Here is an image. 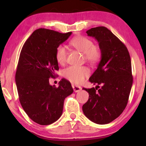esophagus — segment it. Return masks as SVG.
Segmentation results:
<instances>
[{"instance_id":"obj_1","label":"esophagus","mask_w":146,"mask_h":146,"mask_svg":"<svg viewBox=\"0 0 146 146\" xmlns=\"http://www.w3.org/2000/svg\"><path fill=\"white\" fill-rule=\"evenodd\" d=\"M72 88H73L74 91L75 92H78L81 90V89H82V88L80 86H79L72 84Z\"/></svg>"}]
</instances>
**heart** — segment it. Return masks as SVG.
<instances>
[{
  "mask_svg": "<svg viewBox=\"0 0 146 146\" xmlns=\"http://www.w3.org/2000/svg\"><path fill=\"white\" fill-rule=\"evenodd\" d=\"M70 45L77 50L84 54V59L89 63L96 64L100 60L102 52L98 45L94 44L91 39L85 36L74 38L70 41ZM68 52L65 46L60 44L56 49V59L60 64L66 62ZM90 71L86 66H71L64 70V76L66 78L72 82L80 84L84 81L86 77L89 76Z\"/></svg>",
  "mask_w": 146,
  "mask_h": 146,
  "instance_id": "1",
  "label": "heart"
}]
</instances>
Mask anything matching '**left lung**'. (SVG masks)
<instances>
[{
    "mask_svg": "<svg viewBox=\"0 0 146 146\" xmlns=\"http://www.w3.org/2000/svg\"><path fill=\"white\" fill-rule=\"evenodd\" d=\"M86 33L98 42L102 56L89 79L98 86L83 88L88 92L89 98L82 110L90 120L106 124L123 112L128 102L133 83L130 56L124 44L107 28H92Z\"/></svg>",
    "mask_w": 146,
    "mask_h": 146,
    "instance_id": "left-lung-1",
    "label": "left lung"
}]
</instances>
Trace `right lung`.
<instances>
[{"label": "right lung", "mask_w": 146, "mask_h": 146, "mask_svg": "<svg viewBox=\"0 0 146 146\" xmlns=\"http://www.w3.org/2000/svg\"><path fill=\"white\" fill-rule=\"evenodd\" d=\"M71 34L38 29L27 40L20 54L15 76L19 100L28 116L40 125L58 120L64 99L74 91L64 78L58 88L49 84L50 78L56 76L55 72L59 70L56 49Z\"/></svg>", "instance_id": "add662e5"}]
</instances>
